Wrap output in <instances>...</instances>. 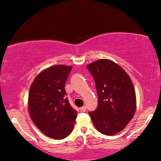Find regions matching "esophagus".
<instances>
[{
	"label": "esophagus",
	"instance_id": "esophagus-1",
	"mask_svg": "<svg viewBox=\"0 0 161 161\" xmlns=\"http://www.w3.org/2000/svg\"><path fill=\"white\" fill-rule=\"evenodd\" d=\"M79 110L81 111V112H85V111H86V107L85 106H83V107H82V108H79Z\"/></svg>",
	"mask_w": 161,
	"mask_h": 161
}]
</instances>
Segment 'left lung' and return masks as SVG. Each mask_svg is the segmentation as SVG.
<instances>
[{"label":"left lung","instance_id":"left-lung-1","mask_svg":"<svg viewBox=\"0 0 161 161\" xmlns=\"http://www.w3.org/2000/svg\"><path fill=\"white\" fill-rule=\"evenodd\" d=\"M87 68L98 93L97 108L89 115L98 132L113 136L123 130L136 113L133 84L125 70L109 59H101Z\"/></svg>","mask_w":161,"mask_h":161}]
</instances>
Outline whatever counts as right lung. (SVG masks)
I'll use <instances>...</instances> for the list:
<instances>
[{"mask_svg": "<svg viewBox=\"0 0 161 161\" xmlns=\"http://www.w3.org/2000/svg\"><path fill=\"white\" fill-rule=\"evenodd\" d=\"M72 66L53 65L40 73L30 87V116L46 136L63 139L74 129L77 112L65 98V85Z\"/></svg>", "mask_w": 161, "mask_h": 161, "instance_id": "obj_1", "label": "right lung"}]
</instances>
